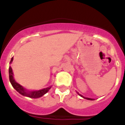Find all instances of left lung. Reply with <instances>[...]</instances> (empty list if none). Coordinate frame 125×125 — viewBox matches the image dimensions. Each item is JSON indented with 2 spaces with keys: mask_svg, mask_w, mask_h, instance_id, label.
<instances>
[{
  "mask_svg": "<svg viewBox=\"0 0 125 125\" xmlns=\"http://www.w3.org/2000/svg\"><path fill=\"white\" fill-rule=\"evenodd\" d=\"M78 94L79 95H80V96H81V97H83V98H84V99H87V100H91V101H93V100H94V99H90V98H87V97H83V96H82V95H80V94H79V93H78Z\"/></svg>",
  "mask_w": 125,
  "mask_h": 125,
  "instance_id": "1",
  "label": "left lung"
}]
</instances>
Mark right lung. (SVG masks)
<instances>
[{"label": "right lung", "mask_w": 125, "mask_h": 125, "mask_svg": "<svg viewBox=\"0 0 125 125\" xmlns=\"http://www.w3.org/2000/svg\"><path fill=\"white\" fill-rule=\"evenodd\" d=\"M13 58L11 59L10 63L13 62ZM9 78H10V81L12 86L17 92H19V93L21 94L22 95H23V96L30 97V98H32V99H36V98H40V97H42L43 95H45V93H47L49 89L51 88V87L44 88V89L39 90V91H26V89H24L22 85H21L17 82H15V80H14L13 76L12 69H11V67H9Z\"/></svg>", "instance_id": "add662e5"}]
</instances>
